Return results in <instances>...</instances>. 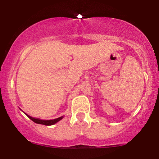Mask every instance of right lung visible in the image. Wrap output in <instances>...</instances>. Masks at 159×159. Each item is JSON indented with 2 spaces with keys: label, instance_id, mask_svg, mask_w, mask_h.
I'll use <instances>...</instances> for the list:
<instances>
[{
  "label": "right lung",
  "instance_id": "obj_1",
  "mask_svg": "<svg viewBox=\"0 0 159 159\" xmlns=\"http://www.w3.org/2000/svg\"><path fill=\"white\" fill-rule=\"evenodd\" d=\"M26 114L27 116H28V117L32 120V121H34V123H38V124H42V125H54V124H55L56 123H57V122H59L60 120H61L63 118V116H61V117H58V118H57V119H54V120H43L38 119V118L32 117V116H29V115H27V114Z\"/></svg>",
  "mask_w": 159,
  "mask_h": 159
}]
</instances>
